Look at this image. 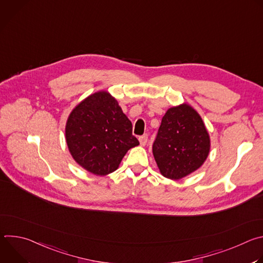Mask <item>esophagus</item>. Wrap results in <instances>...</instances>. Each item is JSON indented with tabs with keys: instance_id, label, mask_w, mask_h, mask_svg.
Returning <instances> with one entry per match:
<instances>
[{
	"instance_id": "esophagus-1",
	"label": "esophagus",
	"mask_w": 263,
	"mask_h": 263,
	"mask_svg": "<svg viewBox=\"0 0 263 263\" xmlns=\"http://www.w3.org/2000/svg\"><path fill=\"white\" fill-rule=\"evenodd\" d=\"M139 142L141 145H145L146 142H147V134H143L141 136H139Z\"/></svg>"
}]
</instances>
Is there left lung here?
Returning <instances> with one entry per match:
<instances>
[{"label":"left lung","instance_id":"obj_1","mask_svg":"<svg viewBox=\"0 0 263 263\" xmlns=\"http://www.w3.org/2000/svg\"><path fill=\"white\" fill-rule=\"evenodd\" d=\"M210 139L198 112L187 104L170 108L162 118L153 143L160 173L179 180L198 170L206 160Z\"/></svg>","mask_w":263,"mask_h":263}]
</instances>
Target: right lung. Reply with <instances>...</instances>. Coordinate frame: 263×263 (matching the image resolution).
<instances>
[{"instance_id": "1", "label": "right lung", "mask_w": 263, "mask_h": 263, "mask_svg": "<svg viewBox=\"0 0 263 263\" xmlns=\"http://www.w3.org/2000/svg\"><path fill=\"white\" fill-rule=\"evenodd\" d=\"M65 136L72 158L98 176L115 172L128 149L139 144L132 123L106 91L89 96L71 111Z\"/></svg>"}]
</instances>
